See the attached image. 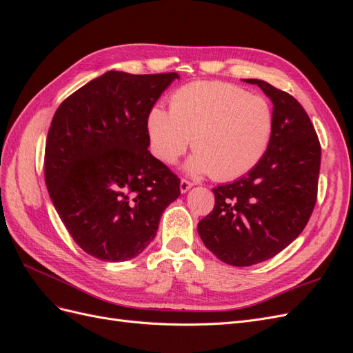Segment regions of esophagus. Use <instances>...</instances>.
I'll use <instances>...</instances> for the list:
<instances>
[{
  "instance_id": "esophagus-1",
  "label": "esophagus",
  "mask_w": 353,
  "mask_h": 353,
  "mask_svg": "<svg viewBox=\"0 0 353 353\" xmlns=\"http://www.w3.org/2000/svg\"><path fill=\"white\" fill-rule=\"evenodd\" d=\"M194 184L191 183V181H188V179H181V184H179V190H181V193H187V191L193 187Z\"/></svg>"
}]
</instances>
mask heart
Segmentation results:
<instances>
[{
    "label": "heart",
    "mask_w": 353,
    "mask_h": 353,
    "mask_svg": "<svg viewBox=\"0 0 353 353\" xmlns=\"http://www.w3.org/2000/svg\"><path fill=\"white\" fill-rule=\"evenodd\" d=\"M153 154L175 163L190 145L196 152L187 169L216 181L236 179L258 165L271 144L274 110L261 95L227 82L200 81L178 88L169 110L153 105L147 113Z\"/></svg>",
    "instance_id": "heart-1"
}]
</instances>
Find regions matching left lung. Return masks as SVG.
Masks as SVG:
<instances>
[{
    "instance_id": "8db88e82",
    "label": "left lung",
    "mask_w": 353,
    "mask_h": 353,
    "mask_svg": "<svg viewBox=\"0 0 353 353\" xmlns=\"http://www.w3.org/2000/svg\"><path fill=\"white\" fill-rule=\"evenodd\" d=\"M244 81L274 104L272 140L250 172L213 188L215 208L197 225L206 248L232 266L268 261L299 237L312 215L321 165V145L301 103L265 81Z\"/></svg>"
}]
</instances>
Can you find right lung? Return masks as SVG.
Listing matches in <instances>:
<instances>
[{"label": "right lung", "mask_w": 353, "mask_h": 353, "mask_svg": "<svg viewBox=\"0 0 353 353\" xmlns=\"http://www.w3.org/2000/svg\"><path fill=\"white\" fill-rule=\"evenodd\" d=\"M178 73L110 70L63 101L46 143V184L79 248L105 262L140 254L156 237L179 178L150 152L147 113Z\"/></svg>", "instance_id": "obj_1"}]
</instances>
